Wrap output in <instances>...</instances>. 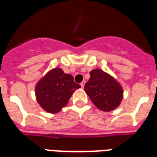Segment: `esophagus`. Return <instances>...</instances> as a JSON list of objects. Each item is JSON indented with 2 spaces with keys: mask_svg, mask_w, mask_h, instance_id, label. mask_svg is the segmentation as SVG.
Returning a JSON list of instances; mask_svg holds the SVG:
<instances>
[{
  "mask_svg": "<svg viewBox=\"0 0 157 157\" xmlns=\"http://www.w3.org/2000/svg\"><path fill=\"white\" fill-rule=\"evenodd\" d=\"M84 85H85V82H82V83H81V86H82V88L84 87Z\"/></svg>",
  "mask_w": 157,
  "mask_h": 157,
  "instance_id": "34e87169",
  "label": "esophagus"
}]
</instances>
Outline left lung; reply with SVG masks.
Returning <instances> with one entry per match:
<instances>
[{"label": "left lung", "instance_id": "left-lung-1", "mask_svg": "<svg viewBox=\"0 0 157 157\" xmlns=\"http://www.w3.org/2000/svg\"><path fill=\"white\" fill-rule=\"evenodd\" d=\"M93 104L104 112L115 109L123 98V88L115 79L100 69L90 72V79L84 86Z\"/></svg>", "mask_w": 157, "mask_h": 157}]
</instances>
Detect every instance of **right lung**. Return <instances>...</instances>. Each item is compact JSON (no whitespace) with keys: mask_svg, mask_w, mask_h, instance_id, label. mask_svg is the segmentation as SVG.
I'll list each match as a JSON object with an SVG mask.
<instances>
[{"mask_svg":"<svg viewBox=\"0 0 157 157\" xmlns=\"http://www.w3.org/2000/svg\"><path fill=\"white\" fill-rule=\"evenodd\" d=\"M80 87L71 75L65 74L57 67L49 71L37 83L36 98L46 112L56 113L68 103L73 92Z\"/></svg>","mask_w":157,"mask_h":157,"instance_id":"obj_1","label":"right lung"}]
</instances>
